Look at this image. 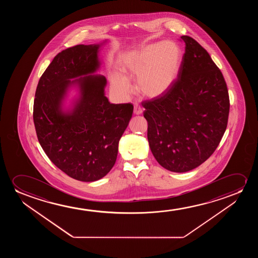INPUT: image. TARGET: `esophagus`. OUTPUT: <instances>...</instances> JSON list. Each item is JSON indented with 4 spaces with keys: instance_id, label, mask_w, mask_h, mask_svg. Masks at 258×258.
Here are the masks:
<instances>
[{
    "instance_id": "obj_1",
    "label": "esophagus",
    "mask_w": 258,
    "mask_h": 258,
    "mask_svg": "<svg viewBox=\"0 0 258 258\" xmlns=\"http://www.w3.org/2000/svg\"><path fill=\"white\" fill-rule=\"evenodd\" d=\"M142 113H143V109H142L141 106H138V105H135V106H134L135 114H137V115H139V114H142Z\"/></svg>"
}]
</instances>
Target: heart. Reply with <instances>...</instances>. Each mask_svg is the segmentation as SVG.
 <instances>
[{
  "instance_id": "obj_1",
  "label": "heart",
  "mask_w": 258,
  "mask_h": 258,
  "mask_svg": "<svg viewBox=\"0 0 258 258\" xmlns=\"http://www.w3.org/2000/svg\"><path fill=\"white\" fill-rule=\"evenodd\" d=\"M181 60V51L174 43L143 45L124 58L120 67L123 78H113V89L128 94L131 86L127 80L137 78V90L142 96L159 98L168 92L176 80Z\"/></svg>"
}]
</instances>
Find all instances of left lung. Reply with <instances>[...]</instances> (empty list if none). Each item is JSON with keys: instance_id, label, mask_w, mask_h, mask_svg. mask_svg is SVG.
Segmentation results:
<instances>
[{"instance_id": "left-lung-1", "label": "left lung", "mask_w": 258, "mask_h": 258, "mask_svg": "<svg viewBox=\"0 0 258 258\" xmlns=\"http://www.w3.org/2000/svg\"><path fill=\"white\" fill-rule=\"evenodd\" d=\"M176 81L164 95L143 102L149 145L156 160L175 173L194 169L212 155L226 131L230 101L222 72L189 36Z\"/></svg>"}]
</instances>
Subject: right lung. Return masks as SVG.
I'll list each match as a JSON object with an SVG mask.
<instances>
[{
    "instance_id": "obj_1",
    "label": "right lung",
    "mask_w": 258,
    "mask_h": 258,
    "mask_svg": "<svg viewBox=\"0 0 258 258\" xmlns=\"http://www.w3.org/2000/svg\"><path fill=\"white\" fill-rule=\"evenodd\" d=\"M99 45H77L53 58L39 79L33 104L36 134L46 156L67 175L81 181L99 180L116 161L119 140L133 105L111 104L103 76L78 78L82 98L71 114L60 111L66 90L99 68Z\"/></svg>"
}]
</instances>
